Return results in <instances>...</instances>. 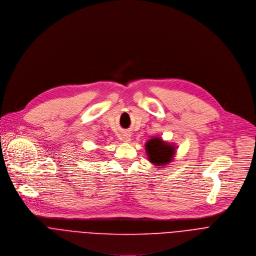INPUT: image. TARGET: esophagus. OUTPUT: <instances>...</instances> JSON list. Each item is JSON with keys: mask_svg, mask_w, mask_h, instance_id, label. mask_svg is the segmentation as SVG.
I'll return each mask as SVG.
<instances>
[{"mask_svg": "<svg viewBox=\"0 0 256 256\" xmlns=\"http://www.w3.org/2000/svg\"><path fill=\"white\" fill-rule=\"evenodd\" d=\"M123 139H124L125 142H129V141H130V135H125V136L123 137Z\"/></svg>", "mask_w": 256, "mask_h": 256, "instance_id": "1", "label": "esophagus"}]
</instances>
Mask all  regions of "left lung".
Masks as SVG:
<instances>
[{
    "instance_id": "obj_1",
    "label": "left lung",
    "mask_w": 256,
    "mask_h": 256,
    "mask_svg": "<svg viewBox=\"0 0 256 256\" xmlns=\"http://www.w3.org/2000/svg\"><path fill=\"white\" fill-rule=\"evenodd\" d=\"M145 151L148 160L153 166H164L172 162L176 156V146L162 140L160 137H153L145 143Z\"/></svg>"
}]
</instances>
